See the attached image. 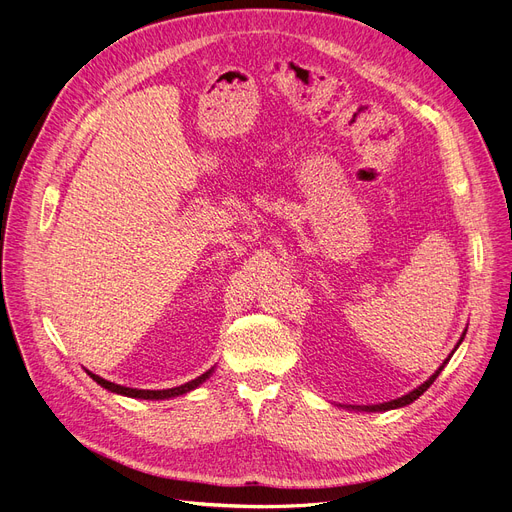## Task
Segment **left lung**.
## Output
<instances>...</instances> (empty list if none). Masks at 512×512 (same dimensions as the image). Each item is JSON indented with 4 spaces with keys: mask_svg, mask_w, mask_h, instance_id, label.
I'll return each mask as SVG.
<instances>
[{
    "mask_svg": "<svg viewBox=\"0 0 512 512\" xmlns=\"http://www.w3.org/2000/svg\"><path fill=\"white\" fill-rule=\"evenodd\" d=\"M464 336H466V332L461 334V340H464ZM459 340V342H461ZM459 342H457V346H459ZM451 359V355L447 357V361ZM447 361H444V364L436 370V374H432L430 378H427V381L421 385V387H417L415 391H410V393H406V395H402V398H398V400H391V402H385V404H374V406H357L359 410H368V412H383V410H391V408H400V406H406V404H410V402H415L419 395H423V391H427L430 389V385L436 381L438 378V374L442 372V368L447 366ZM346 408H355V406H346Z\"/></svg>",
    "mask_w": 512,
    "mask_h": 512,
    "instance_id": "left-lung-1",
    "label": "left lung"
}]
</instances>
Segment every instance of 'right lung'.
<instances>
[{"label": "right lung", "mask_w": 512, "mask_h": 512, "mask_svg": "<svg viewBox=\"0 0 512 512\" xmlns=\"http://www.w3.org/2000/svg\"><path fill=\"white\" fill-rule=\"evenodd\" d=\"M210 374H212V370L204 372L202 376H197L195 381H189V383L180 385V387L161 389V391H148V389H131V387H123V385H114V383H110V381H104L102 376H97V374L89 372V376L93 378V381H95L97 385H102L104 389H108V391H112V393L127 395V398H140V400H168V398H176V395H183V393H187V391H191V389H195V387H200Z\"/></svg>", "instance_id": "1"}]
</instances>
